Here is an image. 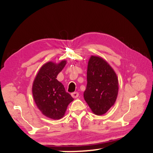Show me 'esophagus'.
I'll use <instances>...</instances> for the list:
<instances>
[{"label":"esophagus","mask_w":153,"mask_h":153,"mask_svg":"<svg viewBox=\"0 0 153 153\" xmlns=\"http://www.w3.org/2000/svg\"><path fill=\"white\" fill-rule=\"evenodd\" d=\"M71 95H72V97L73 98H77L79 97V93L78 92H74V93L71 94Z\"/></svg>","instance_id":"obj_1"}]
</instances>
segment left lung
<instances>
[{
	"mask_svg": "<svg viewBox=\"0 0 153 153\" xmlns=\"http://www.w3.org/2000/svg\"><path fill=\"white\" fill-rule=\"evenodd\" d=\"M118 93V79L113 68L102 58L91 56L83 97L93 114H106L116 102Z\"/></svg>",
	"mask_w": 153,
	"mask_h": 153,
	"instance_id": "left-lung-1",
	"label": "left lung"
}]
</instances>
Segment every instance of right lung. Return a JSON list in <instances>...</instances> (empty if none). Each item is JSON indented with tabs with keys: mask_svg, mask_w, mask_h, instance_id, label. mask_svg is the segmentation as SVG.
<instances>
[{
	"mask_svg": "<svg viewBox=\"0 0 153 153\" xmlns=\"http://www.w3.org/2000/svg\"><path fill=\"white\" fill-rule=\"evenodd\" d=\"M67 61L56 64L48 62L43 65L33 81L32 92L37 108L48 118L58 120L64 116L68 104L74 99L57 78Z\"/></svg>",
	"mask_w": 153,
	"mask_h": 153,
	"instance_id": "right-lung-1",
	"label": "right lung"
}]
</instances>
